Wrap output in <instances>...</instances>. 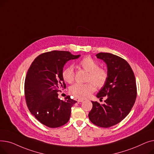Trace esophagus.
I'll return each mask as SVG.
<instances>
[{"label": "esophagus", "mask_w": 154, "mask_h": 154, "mask_svg": "<svg viewBox=\"0 0 154 154\" xmlns=\"http://www.w3.org/2000/svg\"><path fill=\"white\" fill-rule=\"evenodd\" d=\"M76 100H77L78 102H82L84 101V100L79 99H76Z\"/></svg>", "instance_id": "obj_1"}]
</instances>
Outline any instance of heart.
Returning a JSON list of instances; mask_svg holds the SVG:
<instances>
[{"label": "heart", "mask_w": 154, "mask_h": 154, "mask_svg": "<svg viewBox=\"0 0 154 154\" xmlns=\"http://www.w3.org/2000/svg\"><path fill=\"white\" fill-rule=\"evenodd\" d=\"M79 66L88 72L87 81L92 82L99 88L106 84L108 77L107 72L104 69L99 68L97 62L92 58L90 57L84 58L79 62ZM62 77L65 82L72 83L74 80V70L73 66H69L65 67L62 72ZM91 82L75 84L70 88V92L78 99L87 98L95 91V86Z\"/></svg>", "instance_id": "1"}]
</instances>
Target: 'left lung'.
<instances>
[{"instance_id": "1", "label": "left lung", "mask_w": 154, "mask_h": 154, "mask_svg": "<svg viewBox=\"0 0 154 154\" xmlns=\"http://www.w3.org/2000/svg\"><path fill=\"white\" fill-rule=\"evenodd\" d=\"M96 57L106 63L108 75L96 96L100 99L106 96V100L103 104L91 101L93 106L88 118L94 124L108 128L125 119L134 106L137 97L135 78L130 65L124 59L102 52Z\"/></svg>"}]
</instances>
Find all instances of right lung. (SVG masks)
I'll return each instance as SVG.
<instances>
[{
	"label": "right lung",
	"instance_id": "1",
	"mask_svg": "<svg viewBox=\"0 0 154 154\" xmlns=\"http://www.w3.org/2000/svg\"><path fill=\"white\" fill-rule=\"evenodd\" d=\"M80 56L68 51L46 52L38 55L27 71L25 95L28 108L40 123L48 127H61L70 119L71 107L77 101L69 95L62 100L58 92L66 87L62 77L65 64Z\"/></svg>",
	"mask_w": 154,
	"mask_h": 154
}]
</instances>
